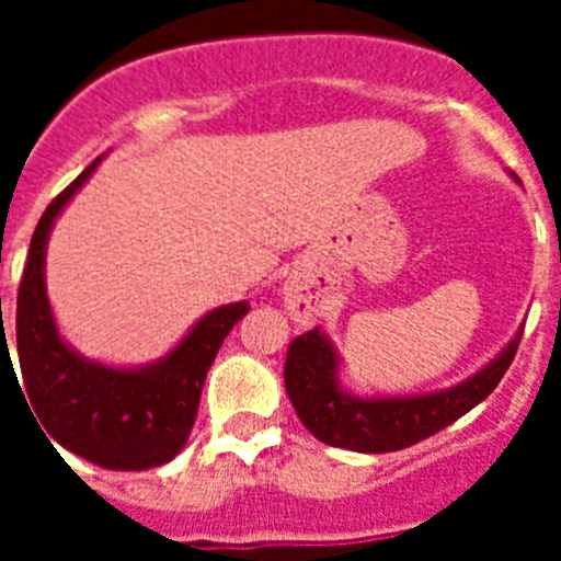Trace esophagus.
I'll list each match as a JSON object with an SVG mask.
<instances>
[{
    "label": "esophagus",
    "mask_w": 561,
    "mask_h": 561,
    "mask_svg": "<svg viewBox=\"0 0 561 561\" xmlns=\"http://www.w3.org/2000/svg\"><path fill=\"white\" fill-rule=\"evenodd\" d=\"M284 306L297 325H309L317 317V300L311 295V286L300 275L289 277L284 284Z\"/></svg>",
    "instance_id": "esophagus-1"
}]
</instances>
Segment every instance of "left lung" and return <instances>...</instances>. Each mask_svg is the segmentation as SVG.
<instances>
[{"mask_svg":"<svg viewBox=\"0 0 561 561\" xmlns=\"http://www.w3.org/2000/svg\"><path fill=\"white\" fill-rule=\"evenodd\" d=\"M519 336L523 329L485 368L447 390L362 399L340 385V354L331 345L329 334L311 329L295 336L289 345L284 368L286 393L304 427L329 447L374 455L396 453L430 438L478 408L512 365Z\"/></svg>","mask_w":561,"mask_h":561,"instance_id":"1","label":"left lung"}]
</instances>
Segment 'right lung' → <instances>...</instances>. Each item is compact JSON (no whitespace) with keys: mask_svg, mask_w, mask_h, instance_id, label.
Listing matches in <instances>:
<instances>
[{"mask_svg":"<svg viewBox=\"0 0 561 561\" xmlns=\"http://www.w3.org/2000/svg\"><path fill=\"white\" fill-rule=\"evenodd\" d=\"M101 160L98 157L49 202L30 241L16 300L22 396H27L24 401H30L44 433L64 449L103 469L140 472L173 460L187 444L207 370L232 325L250 311V304L241 300L207 311L171 354L140 368H112L69 348L49 309L44 255L58 213L81 191ZM0 345L2 351L8 345L4 334Z\"/></svg>","mask_w":561,"mask_h":561,"instance_id":"obj_1","label":"right lung"}]
</instances>
